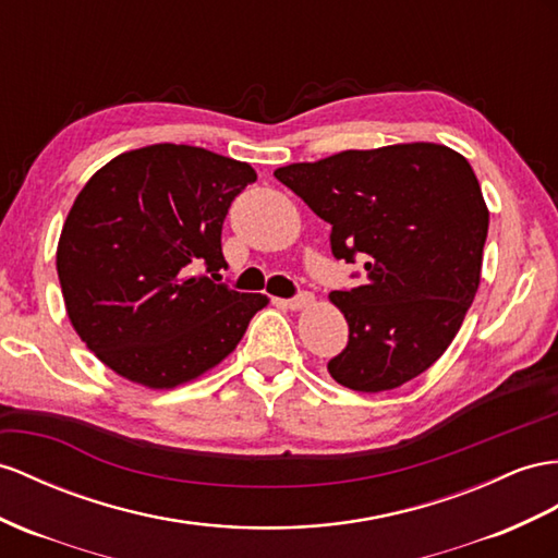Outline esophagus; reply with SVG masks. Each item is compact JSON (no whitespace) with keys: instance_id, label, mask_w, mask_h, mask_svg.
I'll return each instance as SVG.
<instances>
[{"instance_id":"esophagus-1","label":"esophagus","mask_w":558,"mask_h":558,"mask_svg":"<svg viewBox=\"0 0 558 558\" xmlns=\"http://www.w3.org/2000/svg\"><path fill=\"white\" fill-rule=\"evenodd\" d=\"M278 304L284 306V308H290V311H302V308H306V306L313 304V294L302 292V294L294 296V299H280Z\"/></svg>"}]
</instances>
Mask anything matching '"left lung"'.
I'll list each match as a JSON object with an SVG mask.
<instances>
[{
    "label": "left lung",
    "instance_id": "8db88e82",
    "mask_svg": "<svg viewBox=\"0 0 558 558\" xmlns=\"http://www.w3.org/2000/svg\"><path fill=\"white\" fill-rule=\"evenodd\" d=\"M276 179L332 226L337 259L365 256V284L330 294L349 344L327 373L379 393L432 367L481 284L490 211L466 157L440 143H396L280 167Z\"/></svg>",
    "mask_w": 558,
    "mask_h": 558
}]
</instances>
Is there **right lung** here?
Instances as JSON below:
<instances>
[{"instance_id": "right-lung-1", "label": "right lung", "mask_w": 558, "mask_h": 558, "mask_svg": "<svg viewBox=\"0 0 558 558\" xmlns=\"http://www.w3.org/2000/svg\"><path fill=\"white\" fill-rule=\"evenodd\" d=\"M254 181L247 162L155 143L112 157L84 183L56 270L70 323L112 373L174 389L235 351L268 296L191 274L226 266L223 219Z\"/></svg>"}]
</instances>
